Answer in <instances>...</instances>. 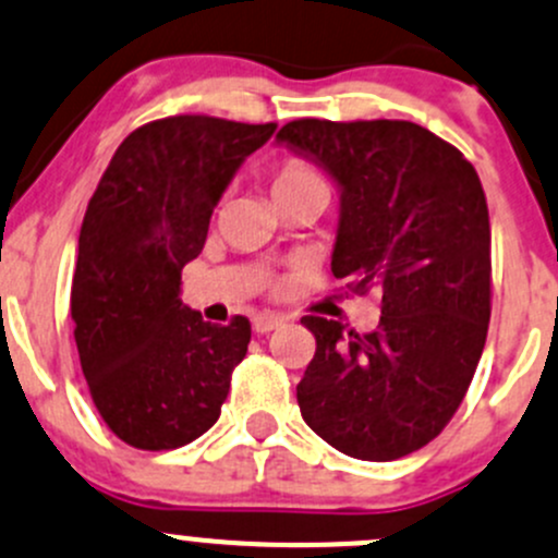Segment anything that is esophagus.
I'll return each mask as SVG.
<instances>
[{"label":"esophagus","mask_w":558,"mask_h":558,"mask_svg":"<svg viewBox=\"0 0 558 558\" xmlns=\"http://www.w3.org/2000/svg\"><path fill=\"white\" fill-rule=\"evenodd\" d=\"M279 325H284V317H279V314H257L255 319H252V330L255 332H271L277 330Z\"/></svg>","instance_id":"1"}]
</instances>
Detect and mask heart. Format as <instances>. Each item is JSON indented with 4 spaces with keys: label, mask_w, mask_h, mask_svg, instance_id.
<instances>
[{
    "label": "heart",
    "mask_w": 558,
    "mask_h": 558,
    "mask_svg": "<svg viewBox=\"0 0 558 558\" xmlns=\"http://www.w3.org/2000/svg\"><path fill=\"white\" fill-rule=\"evenodd\" d=\"M301 185H322L319 174L303 160H287L284 166H279V171L274 174L271 191H287V187H301Z\"/></svg>",
    "instance_id": "obj_1"
}]
</instances>
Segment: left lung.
Instances as JSON below:
<instances>
[{
  "label": "left lung",
  "mask_w": 558,
  "mask_h": 558,
  "mask_svg": "<svg viewBox=\"0 0 558 558\" xmlns=\"http://www.w3.org/2000/svg\"><path fill=\"white\" fill-rule=\"evenodd\" d=\"M277 142L341 191L332 277L381 295L373 332L303 317L317 352L301 416L347 457L392 462L438 438L468 392L492 317V228L473 163L408 120L303 118Z\"/></svg>",
  "instance_id": "8db88e82"
}]
</instances>
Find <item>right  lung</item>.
I'll return each instance as SVG.
<instances>
[{"label":"right lung","mask_w":558,"mask_h":558,"mask_svg":"<svg viewBox=\"0 0 558 558\" xmlns=\"http://www.w3.org/2000/svg\"><path fill=\"white\" fill-rule=\"evenodd\" d=\"M277 123L177 114L131 131L80 228L72 319L80 365L123 444L169 451L220 418L246 354V317L211 325L185 306L182 268L204 250L211 211Z\"/></svg>","instance_id":"obj_1"}]
</instances>
